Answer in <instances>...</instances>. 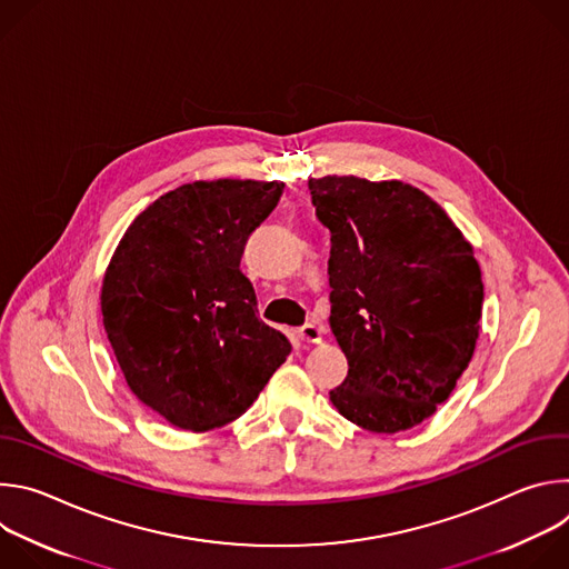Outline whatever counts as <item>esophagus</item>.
<instances>
[{"label": "esophagus", "instance_id": "obj_1", "mask_svg": "<svg viewBox=\"0 0 569 569\" xmlns=\"http://www.w3.org/2000/svg\"><path fill=\"white\" fill-rule=\"evenodd\" d=\"M321 336H323V331L317 327V323H303V327L299 329V338L306 342H312V345H319Z\"/></svg>", "mask_w": 569, "mask_h": 569}]
</instances>
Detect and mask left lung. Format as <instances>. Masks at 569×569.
Wrapping results in <instances>:
<instances>
[{
    "label": "left lung",
    "mask_w": 569,
    "mask_h": 569,
    "mask_svg": "<svg viewBox=\"0 0 569 569\" xmlns=\"http://www.w3.org/2000/svg\"><path fill=\"white\" fill-rule=\"evenodd\" d=\"M331 231V331L349 360L331 389L351 423L393 435L437 412L479 338L483 283L472 246L421 189L356 176L310 178Z\"/></svg>",
    "instance_id": "8db88e82"
}]
</instances>
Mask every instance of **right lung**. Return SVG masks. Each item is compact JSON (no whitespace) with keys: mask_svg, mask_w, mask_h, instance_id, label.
Segmentation results:
<instances>
[{"mask_svg":"<svg viewBox=\"0 0 569 569\" xmlns=\"http://www.w3.org/2000/svg\"><path fill=\"white\" fill-rule=\"evenodd\" d=\"M283 182H191L126 229L101 288L103 327L132 393L171 426L238 419L286 362L290 342L259 317L240 270L250 233Z\"/></svg>","mask_w":569,"mask_h":569,"instance_id":"right-lung-1","label":"right lung"}]
</instances>
